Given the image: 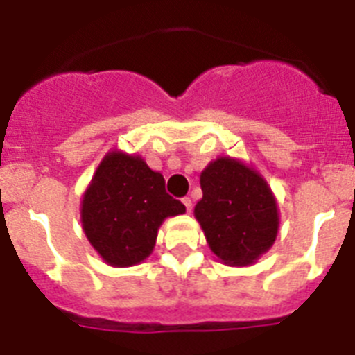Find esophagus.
<instances>
[{
    "mask_svg": "<svg viewBox=\"0 0 355 355\" xmlns=\"http://www.w3.org/2000/svg\"><path fill=\"white\" fill-rule=\"evenodd\" d=\"M183 205H184V208H187V211H190V209H192V200H190V197H184Z\"/></svg>",
    "mask_w": 355,
    "mask_h": 355,
    "instance_id": "obj_1",
    "label": "esophagus"
}]
</instances>
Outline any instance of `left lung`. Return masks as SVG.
<instances>
[{
	"label": "left lung",
	"mask_w": 355,
	"mask_h": 355,
	"mask_svg": "<svg viewBox=\"0 0 355 355\" xmlns=\"http://www.w3.org/2000/svg\"><path fill=\"white\" fill-rule=\"evenodd\" d=\"M200 188L193 215L224 265L250 266L272 249L281 216L259 171L240 158L218 156L200 172Z\"/></svg>",
	"instance_id": "obj_1"
}]
</instances>
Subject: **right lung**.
<instances>
[{"instance_id": "right-lung-1", "label": "right lung", "mask_w": 355, "mask_h": 355, "mask_svg": "<svg viewBox=\"0 0 355 355\" xmlns=\"http://www.w3.org/2000/svg\"><path fill=\"white\" fill-rule=\"evenodd\" d=\"M187 211L165 192V180L140 155L110 149L85 188L83 233L103 261L115 268L140 265L156 245L159 225Z\"/></svg>"}]
</instances>
